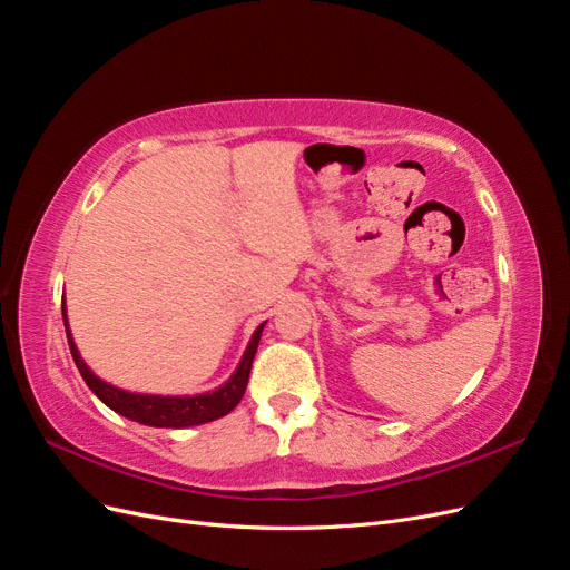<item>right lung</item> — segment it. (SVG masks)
Masks as SVG:
<instances>
[{
	"instance_id": "add662e5",
	"label": "right lung",
	"mask_w": 570,
	"mask_h": 570,
	"mask_svg": "<svg viewBox=\"0 0 570 570\" xmlns=\"http://www.w3.org/2000/svg\"><path fill=\"white\" fill-rule=\"evenodd\" d=\"M61 314H63L68 347H71V354H73L76 366L82 375V381L88 383V387L99 396L101 402H105L109 409H114L116 413H120V416H126V419L137 421L142 425H151V428L202 425V423L216 421L220 416H226V413H230L239 404V400H243V394L247 390L252 361H254L258 340H262V331L266 325V323H262L256 327L249 344H247V350L243 354V361H239V366L235 368V373L220 387H216L214 392L193 394V396H187V394L185 396H164V394L128 392V390L114 387V385L101 381V377H97L88 368V364L82 361V356L76 347V342H73V335H71V331H68L66 306H61Z\"/></svg>"
}]
</instances>
